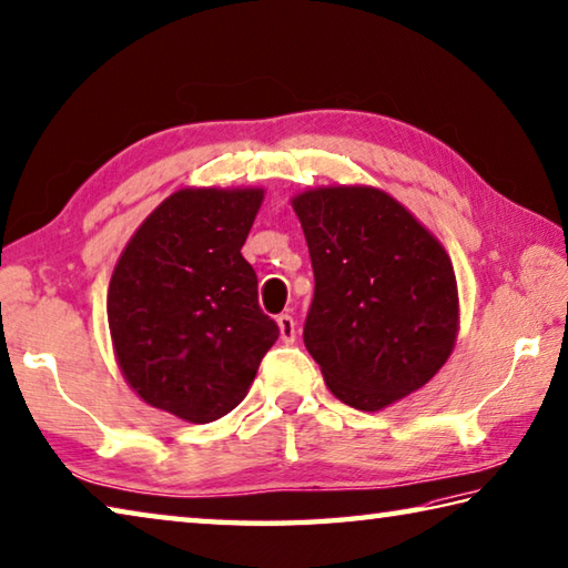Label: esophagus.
Listing matches in <instances>:
<instances>
[{"instance_id": "obj_1", "label": "esophagus", "mask_w": 568, "mask_h": 568, "mask_svg": "<svg viewBox=\"0 0 568 568\" xmlns=\"http://www.w3.org/2000/svg\"><path fill=\"white\" fill-rule=\"evenodd\" d=\"M277 327H281V337H283V343L293 345V343H295V320H293L291 315H287V313L277 315Z\"/></svg>"}]
</instances>
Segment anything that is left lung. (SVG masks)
I'll use <instances>...</instances> for the list:
<instances>
[{
    "label": "left lung",
    "instance_id": "8db88e82",
    "mask_svg": "<svg viewBox=\"0 0 568 568\" xmlns=\"http://www.w3.org/2000/svg\"><path fill=\"white\" fill-rule=\"evenodd\" d=\"M315 273L307 353L345 405L377 412L427 385L459 329L455 267L385 191L327 185L293 199Z\"/></svg>",
    "mask_w": 568,
    "mask_h": 568
}]
</instances>
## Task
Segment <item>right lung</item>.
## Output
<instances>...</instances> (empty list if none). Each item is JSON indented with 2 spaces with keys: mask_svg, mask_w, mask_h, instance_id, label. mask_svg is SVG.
Masks as SVG:
<instances>
[{
  "mask_svg": "<svg viewBox=\"0 0 568 568\" xmlns=\"http://www.w3.org/2000/svg\"><path fill=\"white\" fill-rule=\"evenodd\" d=\"M263 189H183L139 225L106 313L126 383L146 405L205 425L248 395L281 335L241 255Z\"/></svg>",
  "mask_w": 568,
  "mask_h": 568,
  "instance_id": "1",
  "label": "right lung"
}]
</instances>
